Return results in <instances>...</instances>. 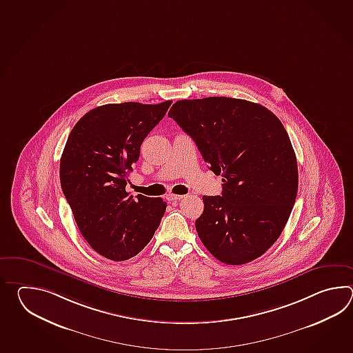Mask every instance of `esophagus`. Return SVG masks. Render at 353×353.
<instances>
[{"instance_id": "esophagus-1", "label": "esophagus", "mask_w": 353, "mask_h": 353, "mask_svg": "<svg viewBox=\"0 0 353 353\" xmlns=\"http://www.w3.org/2000/svg\"><path fill=\"white\" fill-rule=\"evenodd\" d=\"M183 196H184V195L169 194L168 195V201L170 203L179 202L180 199H183Z\"/></svg>"}]
</instances>
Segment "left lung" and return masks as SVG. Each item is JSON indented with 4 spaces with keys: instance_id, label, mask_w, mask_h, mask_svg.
<instances>
[{
    "instance_id": "obj_1",
    "label": "left lung",
    "mask_w": 353,
    "mask_h": 353,
    "mask_svg": "<svg viewBox=\"0 0 353 353\" xmlns=\"http://www.w3.org/2000/svg\"><path fill=\"white\" fill-rule=\"evenodd\" d=\"M193 139L222 195H203L195 221L203 245L227 265L248 263L278 240L298 192V164L285 128L245 99H183L168 113Z\"/></svg>"
}]
</instances>
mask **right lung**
<instances>
[{
	"label": "right lung",
	"mask_w": 353,
	"mask_h": 353,
	"mask_svg": "<svg viewBox=\"0 0 353 353\" xmlns=\"http://www.w3.org/2000/svg\"><path fill=\"white\" fill-rule=\"evenodd\" d=\"M172 101L99 105L75 123L60 159L61 190L83 237L99 255L123 261L137 255L158 230L166 203L126 192L145 137Z\"/></svg>",
	"instance_id": "right-lung-1"
}]
</instances>
